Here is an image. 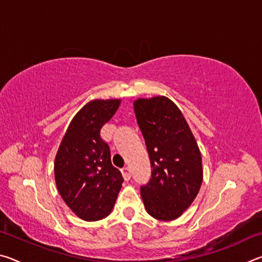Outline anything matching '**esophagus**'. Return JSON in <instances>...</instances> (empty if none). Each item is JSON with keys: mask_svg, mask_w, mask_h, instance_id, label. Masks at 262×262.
Masks as SVG:
<instances>
[{"mask_svg": "<svg viewBox=\"0 0 262 262\" xmlns=\"http://www.w3.org/2000/svg\"><path fill=\"white\" fill-rule=\"evenodd\" d=\"M121 173H122V177H123V179H125V180L130 179V171H129V167H128V166H125V167L121 168Z\"/></svg>", "mask_w": 262, "mask_h": 262, "instance_id": "esophagus-1", "label": "esophagus"}]
</instances>
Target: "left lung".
Returning <instances> with one entry per match:
<instances>
[{
	"mask_svg": "<svg viewBox=\"0 0 262 262\" xmlns=\"http://www.w3.org/2000/svg\"><path fill=\"white\" fill-rule=\"evenodd\" d=\"M134 111L152 167L151 179L141 187L142 200L154 219L173 221L200 190V149L181 111L167 97L136 99Z\"/></svg>",
	"mask_w": 262,
	"mask_h": 262,
	"instance_id": "8db88e82",
	"label": "left lung"
}]
</instances>
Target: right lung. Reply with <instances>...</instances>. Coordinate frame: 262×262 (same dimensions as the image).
Returning a JSON list of instances; mask_svg holds the SVG:
<instances>
[{"instance_id":"1","label":"right lung","mask_w":262,"mask_h":262,"mask_svg":"<svg viewBox=\"0 0 262 262\" xmlns=\"http://www.w3.org/2000/svg\"><path fill=\"white\" fill-rule=\"evenodd\" d=\"M120 99H94L70 121L54 162L56 187L79 219L95 222L112 211L123 183L111 163V152L100 129L120 106Z\"/></svg>"}]
</instances>
